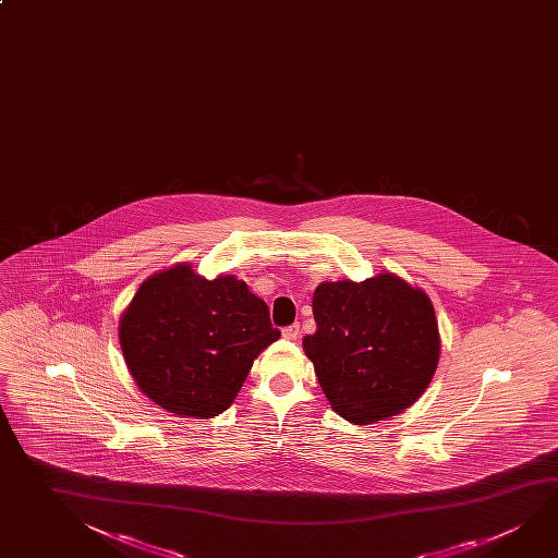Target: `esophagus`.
Wrapping results in <instances>:
<instances>
[{"instance_id":"1","label":"esophagus","mask_w":558,"mask_h":558,"mask_svg":"<svg viewBox=\"0 0 558 558\" xmlns=\"http://www.w3.org/2000/svg\"><path fill=\"white\" fill-rule=\"evenodd\" d=\"M282 335L283 339H288V341H295V339L300 337V323H293V325L283 327Z\"/></svg>"}]
</instances>
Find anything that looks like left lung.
<instances>
[{
  "label": "left lung",
  "instance_id": "obj_1",
  "mask_svg": "<svg viewBox=\"0 0 558 558\" xmlns=\"http://www.w3.org/2000/svg\"><path fill=\"white\" fill-rule=\"evenodd\" d=\"M317 329L303 339L332 411L371 425L408 410L427 390L440 356L429 295L400 276L323 282L313 292Z\"/></svg>",
  "mask_w": 558,
  "mask_h": 558
}]
</instances>
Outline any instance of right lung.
I'll list each match as a JSON object with an SVG mask.
<instances>
[{
  "label": "right lung",
  "mask_w": 558,
  "mask_h": 558,
  "mask_svg": "<svg viewBox=\"0 0 558 558\" xmlns=\"http://www.w3.org/2000/svg\"><path fill=\"white\" fill-rule=\"evenodd\" d=\"M280 339L243 280L180 263L148 276L121 315L119 344L138 390L180 417L211 420L233 403L256 356Z\"/></svg>",
  "instance_id": "obj_1"
}]
</instances>
